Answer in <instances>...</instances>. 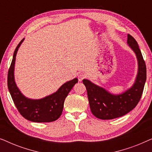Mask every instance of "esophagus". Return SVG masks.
<instances>
[{"instance_id": "obj_1", "label": "esophagus", "mask_w": 152, "mask_h": 152, "mask_svg": "<svg viewBox=\"0 0 152 152\" xmlns=\"http://www.w3.org/2000/svg\"><path fill=\"white\" fill-rule=\"evenodd\" d=\"M85 77H86V75L84 73H80L78 75V80L80 82H82Z\"/></svg>"}]
</instances>
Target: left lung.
<instances>
[{
  "instance_id": "1",
  "label": "left lung",
  "mask_w": 152,
  "mask_h": 152,
  "mask_svg": "<svg viewBox=\"0 0 152 152\" xmlns=\"http://www.w3.org/2000/svg\"><path fill=\"white\" fill-rule=\"evenodd\" d=\"M127 43L138 61V73L129 88L120 94H113L90 80H83L91 111L99 119L111 120L126 115L136 107L142 96L147 78L146 65L138 43L130 34L127 35Z\"/></svg>"
}]
</instances>
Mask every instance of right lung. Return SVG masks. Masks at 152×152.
Returning <instances> with one entry per match:
<instances>
[{
    "instance_id": "1",
    "label": "right lung",
    "mask_w": 152,
    "mask_h": 152,
    "mask_svg": "<svg viewBox=\"0 0 152 152\" xmlns=\"http://www.w3.org/2000/svg\"><path fill=\"white\" fill-rule=\"evenodd\" d=\"M24 39L18 43L14 50L13 59L8 71L7 86L14 104L23 117L34 122L55 121L63 111L66 97L74 85L78 82L77 78L64 83L55 93L41 99H30L25 96L18 88L14 80V66L16 56Z\"/></svg>"
}]
</instances>
